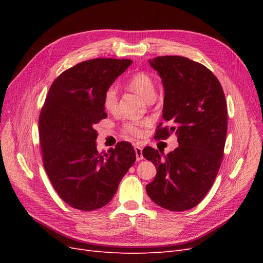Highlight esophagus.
<instances>
[{
    "mask_svg": "<svg viewBox=\"0 0 263 263\" xmlns=\"http://www.w3.org/2000/svg\"><path fill=\"white\" fill-rule=\"evenodd\" d=\"M135 153H136L137 161H140V160H142V159H144V157H142V149H141V147L135 146Z\"/></svg>",
    "mask_w": 263,
    "mask_h": 263,
    "instance_id": "esophagus-1",
    "label": "esophagus"
}]
</instances>
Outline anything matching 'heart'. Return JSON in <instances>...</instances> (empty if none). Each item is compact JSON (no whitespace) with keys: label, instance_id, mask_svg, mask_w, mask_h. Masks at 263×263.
Returning a JSON list of instances; mask_svg holds the SVG:
<instances>
[{"label":"heart","instance_id":"heart-1","mask_svg":"<svg viewBox=\"0 0 263 263\" xmlns=\"http://www.w3.org/2000/svg\"><path fill=\"white\" fill-rule=\"evenodd\" d=\"M127 86L132 91L136 92L140 97L146 100L147 102H151L155 100L156 97V85L155 81L153 80L148 73L146 72H138L129 78L127 81ZM118 101L117 90L114 86H109L104 94V106L108 110H113ZM147 125V122H133L125 125V130L133 136H140L142 134V128Z\"/></svg>","mask_w":263,"mask_h":263}]
</instances>
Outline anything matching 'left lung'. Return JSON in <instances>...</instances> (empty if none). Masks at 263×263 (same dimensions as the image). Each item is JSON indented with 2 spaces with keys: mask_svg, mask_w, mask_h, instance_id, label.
Instances as JSON below:
<instances>
[{
  "mask_svg": "<svg viewBox=\"0 0 263 263\" xmlns=\"http://www.w3.org/2000/svg\"><path fill=\"white\" fill-rule=\"evenodd\" d=\"M164 87L162 116L156 138L176 133L179 147L163 157L146 147L142 156L157 169L146 185L149 197L172 212L193 209L208 194L224 156L227 105L222 87L211 70L180 55L149 59Z\"/></svg>",
  "mask_w": 263,
  "mask_h": 263,
  "instance_id": "left-lung-1",
  "label": "left lung"
}]
</instances>
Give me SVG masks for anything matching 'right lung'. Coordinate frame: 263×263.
Returning a JSON list of instances; mask_svg holds the SVG:
<instances>
[{
    "instance_id": "obj_1",
    "label": "right lung",
    "mask_w": 263,
    "mask_h": 263,
    "mask_svg": "<svg viewBox=\"0 0 263 263\" xmlns=\"http://www.w3.org/2000/svg\"><path fill=\"white\" fill-rule=\"evenodd\" d=\"M132 63L110 58L83 61L63 71L50 86L39 116L43 163L52 186L71 208L94 211L105 206L136 160L126 141L100 154L94 129L107 117L106 90Z\"/></svg>"
}]
</instances>
